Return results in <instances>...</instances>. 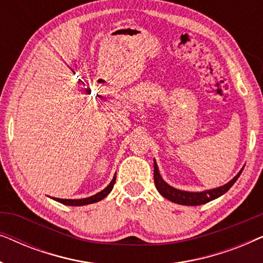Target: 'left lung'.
Masks as SVG:
<instances>
[{
  "label": "left lung",
  "mask_w": 263,
  "mask_h": 263,
  "mask_svg": "<svg viewBox=\"0 0 263 263\" xmlns=\"http://www.w3.org/2000/svg\"><path fill=\"white\" fill-rule=\"evenodd\" d=\"M243 168L238 172V175L235 178L231 179L228 184L219 186V188L206 190V192L201 193H190V192H182V190L175 189L164 182V179L160 177L159 170H158V165L154 161V184H156L158 192L163 195L165 199L172 201V202L178 204H185V206H199V204H203L210 202V201L217 199V197L221 196L225 194L231 186L235 184V182L238 179V177L242 174Z\"/></svg>",
  "instance_id": "8db88e82"
}]
</instances>
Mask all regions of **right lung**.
<instances>
[{"instance_id": "right-lung-1", "label": "right lung", "mask_w": 263, "mask_h": 263, "mask_svg": "<svg viewBox=\"0 0 263 263\" xmlns=\"http://www.w3.org/2000/svg\"><path fill=\"white\" fill-rule=\"evenodd\" d=\"M115 182H116V175H115V177L109 185L106 186L105 189L102 190V192L96 194V195H93L91 197H86V199H80V200H69V199H56V197H53V200L59 201V202L63 203V204H67V206H84V204H88V203H95V202H98V201L103 200L104 197H105L107 194H109L111 190L114 188V184Z\"/></svg>"}]
</instances>
